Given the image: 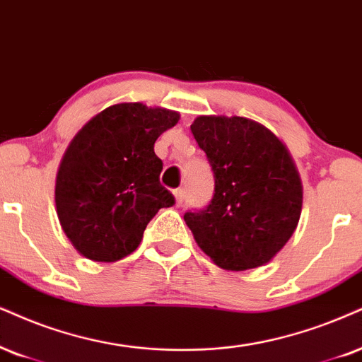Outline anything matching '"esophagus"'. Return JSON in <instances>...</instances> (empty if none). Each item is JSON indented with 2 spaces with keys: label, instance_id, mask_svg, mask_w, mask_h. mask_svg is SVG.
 Returning a JSON list of instances; mask_svg holds the SVG:
<instances>
[{
  "label": "esophagus",
  "instance_id": "34e87169",
  "mask_svg": "<svg viewBox=\"0 0 362 362\" xmlns=\"http://www.w3.org/2000/svg\"><path fill=\"white\" fill-rule=\"evenodd\" d=\"M173 197H175V205H177V207H180V205L184 204V199H185V190H184V189H177V190H173Z\"/></svg>",
  "mask_w": 362,
  "mask_h": 362
}]
</instances>
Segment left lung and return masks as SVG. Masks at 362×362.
Masks as SVG:
<instances>
[{
    "label": "left lung",
    "instance_id": "obj_1",
    "mask_svg": "<svg viewBox=\"0 0 362 362\" xmlns=\"http://www.w3.org/2000/svg\"><path fill=\"white\" fill-rule=\"evenodd\" d=\"M190 130L215 178L209 207L184 215L197 245L226 271L267 264L294 234L303 210V182L289 150L245 117L200 115Z\"/></svg>",
    "mask_w": 362,
    "mask_h": 362
}]
</instances>
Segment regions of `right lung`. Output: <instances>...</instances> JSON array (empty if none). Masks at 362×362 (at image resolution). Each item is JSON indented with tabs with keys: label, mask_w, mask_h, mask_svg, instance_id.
I'll list each match as a JSON object with an SVG mask.
<instances>
[{
	"label": "right lung",
	"mask_w": 362,
	"mask_h": 362,
	"mask_svg": "<svg viewBox=\"0 0 362 362\" xmlns=\"http://www.w3.org/2000/svg\"><path fill=\"white\" fill-rule=\"evenodd\" d=\"M178 120L173 110L117 103L73 136L58 167L54 204L78 254L93 262L127 257L155 214L175 204L160 185L162 160L153 145Z\"/></svg>",
	"instance_id": "add662e5"
}]
</instances>
